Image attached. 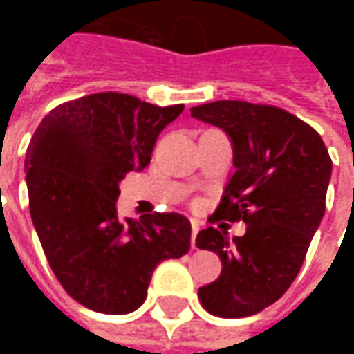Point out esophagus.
I'll list each match as a JSON object with an SVG mask.
<instances>
[{"mask_svg":"<svg viewBox=\"0 0 354 354\" xmlns=\"http://www.w3.org/2000/svg\"><path fill=\"white\" fill-rule=\"evenodd\" d=\"M197 234H198V223L197 221H191V246L197 248Z\"/></svg>","mask_w":354,"mask_h":354,"instance_id":"34e87169","label":"esophagus"}]
</instances>
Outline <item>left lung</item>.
I'll list each match as a JSON object with an SVG mask.
<instances>
[{
    "label": "left lung",
    "mask_w": 354,
    "mask_h": 354,
    "mask_svg": "<svg viewBox=\"0 0 354 354\" xmlns=\"http://www.w3.org/2000/svg\"><path fill=\"white\" fill-rule=\"evenodd\" d=\"M191 116L225 129L232 142L236 171L214 216L246 223V234L232 240L212 226L197 234V248L223 262L198 299L212 315L248 317L297 278L325 214L333 163L319 133L278 106L218 100L191 108Z\"/></svg>",
    "instance_id": "1"
}]
</instances>
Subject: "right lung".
I'll list each match as a JSON object with an SVG mask.
<instances>
[{
	"label": "right lung",
	"mask_w": 354,
	"mask_h": 354,
	"mask_svg": "<svg viewBox=\"0 0 354 354\" xmlns=\"http://www.w3.org/2000/svg\"><path fill=\"white\" fill-rule=\"evenodd\" d=\"M183 104L153 106L100 92L50 110L27 147L29 211L64 292L92 311L124 315L142 306L159 262L191 246L179 212L118 216V183L151 161L157 136Z\"/></svg>",
	"instance_id": "1"
}]
</instances>
